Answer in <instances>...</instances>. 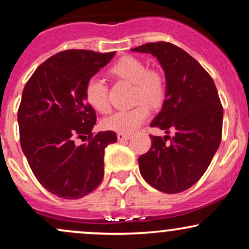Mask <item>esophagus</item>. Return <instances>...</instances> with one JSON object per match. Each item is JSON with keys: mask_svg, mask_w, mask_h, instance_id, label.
<instances>
[{"mask_svg": "<svg viewBox=\"0 0 249 249\" xmlns=\"http://www.w3.org/2000/svg\"><path fill=\"white\" fill-rule=\"evenodd\" d=\"M117 138H118L119 142H126L131 138V136L126 133H117Z\"/></svg>", "mask_w": 249, "mask_h": 249, "instance_id": "34e87169", "label": "esophagus"}]
</instances>
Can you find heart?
Listing matches in <instances>:
<instances>
[{
	"mask_svg": "<svg viewBox=\"0 0 249 249\" xmlns=\"http://www.w3.org/2000/svg\"><path fill=\"white\" fill-rule=\"evenodd\" d=\"M110 73L133 84L134 102L142 103L128 110L117 111L103 122V126L118 133H132L150 115L146 104L156 107L164 101L166 91L164 77L157 70L147 69L144 62L133 56L122 57L110 68ZM85 98L89 104L99 112L105 113L110 108L107 88L104 81L98 77L93 76L88 79L85 84Z\"/></svg>",
	"mask_w": 249,
	"mask_h": 249,
	"instance_id": "b5f03b06",
	"label": "heart"
}]
</instances>
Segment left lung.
<instances>
[{
  "label": "left lung",
  "mask_w": 249,
  "mask_h": 249,
  "mask_svg": "<svg viewBox=\"0 0 249 249\" xmlns=\"http://www.w3.org/2000/svg\"><path fill=\"white\" fill-rule=\"evenodd\" d=\"M133 53H151L161 65L166 81L160 112L151 123L170 137L151 136L152 145L138 158L147 184L164 193L193 186L210 166L221 142L222 110L212 77L192 56L167 42L142 44Z\"/></svg>",
  "instance_id": "8db88e82"
}]
</instances>
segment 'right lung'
<instances>
[{"label": "right lung", "instance_id": "1", "mask_svg": "<svg viewBox=\"0 0 249 249\" xmlns=\"http://www.w3.org/2000/svg\"><path fill=\"white\" fill-rule=\"evenodd\" d=\"M115 53L62 51L42 63L24 87L17 113L22 151L42 186L59 198H82L104 177V150L117 136H93L96 113L85 84ZM87 135L88 143L74 144Z\"/></svg>", "mask_w": 249, "mask_h": 249}]
</instances>
